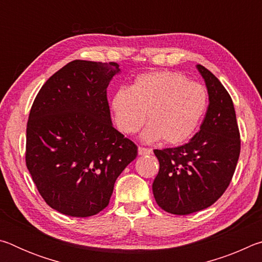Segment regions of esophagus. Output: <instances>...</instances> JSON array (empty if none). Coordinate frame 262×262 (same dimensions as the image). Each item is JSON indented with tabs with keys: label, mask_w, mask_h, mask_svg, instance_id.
Masks as SVG:
<instances>
[{
	"label": "esophagus",
	"mask_w": 262,
	"mask_h": 262,
	"mask_svg": "<svg viewBox=\"0 0 262 262\" xmlns=\"http://www.w3.org/2000/svg\"><path fill=\"white\" fill-rule=\"evenodd\" d=\"M151 152H152L151 149L139 147V155H141V156H144V155H150Z\"/></svg>",
	"instance_id": "obj_1"
}]
</instances>
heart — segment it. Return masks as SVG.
<instances>
[{
    "label": "heart",
    "instance_id": "1",
    "mask_svg": "<svg viewBox=\"0 0 262 262\" xmlns=\"http://www.w3.org/2000/svg\"><path fill=\"white\" fill-rule=\"evenodd\" d=\"M207 92L199 83L173 72H154L136 77L130 89L121 88L111 98L119 130L134 134L145 121L144 142L163 139L166 144L188 140L207 108Z\"/></svg>",
    "mask_w": 262,
    "mask_h": 262
}]
</instances>
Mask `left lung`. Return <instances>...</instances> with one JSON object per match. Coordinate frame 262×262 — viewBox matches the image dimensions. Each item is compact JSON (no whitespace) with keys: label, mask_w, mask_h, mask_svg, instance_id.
Masks as SVG:
<instances>
[{"label":"left lung","mask_w":262,"mask_h":262,"mask_svg":"<svg viewBox=\"0 0 262 262\" xmlns=\"http://www.w3.org/2000/svg\"><path fill=\"white\" fill-rule=\"evenodd\" d=\"M209 105L200 130L188 143L154 150L159 172L152 183L157 205L170 214L188 215L210 207L228 188L241 152L233 103L214 74L196 64Z\"/></svg>","instance_id":"obj_1"}]
</instances>
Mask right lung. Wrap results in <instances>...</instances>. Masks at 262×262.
Listing matches in <instances>:
<instances>
[{"instance_id":"add662e5","label":"right lung","mask_w":262,"mask_h":262,"mask_svg":"<svg viewBox=\"0 0 262 262\" xmlns=\"http://www.w3.org/2000/svg\"><path fill=\"white\" fill-rule=\"evenodd\" d=\"M118 63L75 60L47 79L26 128V166L43 200L73 217L107 207L137 147L113 127L106 89Z\"/></svg>"}]
</instances>
